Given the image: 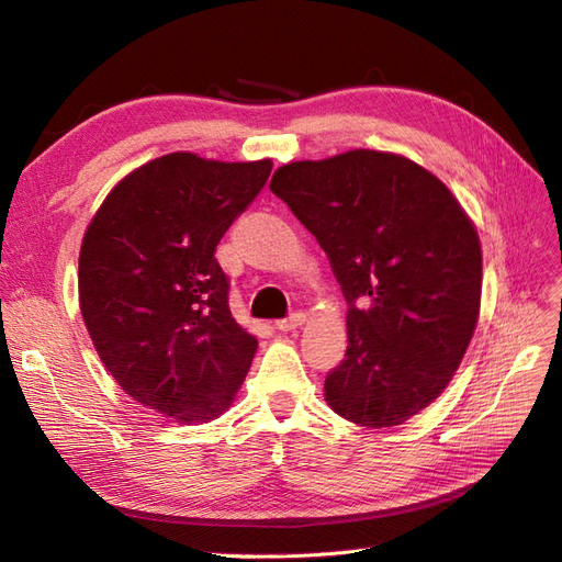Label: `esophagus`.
Returning <instances> with one entry per match:
<instances>
[{
    "label": "esophagus",
    "mask_w": 562,
    "mask_h": 562,
    "mask_svg": "<svg viewBox=\"0 0 562 562\" xmlns=\"http://www.w3.org/2000/svg\"><path fill=\"white\" fill-rule=\"evenodd\" d=\"M304 321H307V316H304L302 312H295V314H291L288 318L277 321V328H279L281 333H288V330H295V328H300Z\"/></svg>",
    "instance_id": "esophagus-1"
}]
</instances>
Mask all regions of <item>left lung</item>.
Masks as SVG:
<instances>
[{"label":"left lung","instance_id":"left-lung-1","mask_svg":"<svg viewBox=\"0 0 562 562\" xmlns=\"http://www.w3.org/2000/svg\"><path fill=\"white\" fill-rule=\"evenodd\" d=\"M269 190L326 250L349 307L328 405L359 427H398L464 359L481 312L479 232L443 182L391 151L285 164Z\"/></svg>","mask_w":562,"mask_h":562}]
</instances>
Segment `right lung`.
<instances>
[{"mask_svg": "<svg viewBox=\"0 0 562 562\" xmlns=\"http://www.w3.org/2000/svg\"><path fill=\"white\" fill-rule=\"evenodd\" d=\"M269 173V159L173 151L116 182L83 234L79 307L100 361L171 422L223 415L258 349L229 312L215 248Z\"/></svg>", "mask_w": 562, "mask_h": 562, "instance_id": "right-lung-1", "label": "right lung"}]
</instances>
